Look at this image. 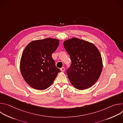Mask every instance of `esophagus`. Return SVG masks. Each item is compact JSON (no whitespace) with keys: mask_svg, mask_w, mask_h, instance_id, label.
<instances>
[{"mask_svg":"<svg viewBox=\"0 0 123 123\" xmlns=\"http://www.w3.org/2000/svg\"><path fill=\"white\" fill-rule=\"evenodd\" d=\"M60 70L61 72H64L65 71V68L64 67H62L61 68H60Z\"/></svg>","mask_w":123,"mask_h":123,"instance_id":"1","label":"esophagus"}]
</instances>
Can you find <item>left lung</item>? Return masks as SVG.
Masks as SVG:
<instances>
[{
    "mask_svg": "<svg viewBox=\"0 0 123 123\" xmlns=\"http://www.w3.org/2000/svg\"><path fill=\"white\" fill-rule=\"evenodd\" d=\"M63 44L72 63L67 70L70 82L79 90L89 88L97 81L102 71L103 61L99 50L93 43L76 37Z\"/></svg>",
    "mask_w": 123,
    "mask_h": 123,
    "instance_id": "obj_1",
    "label": "left lung"
}]
</instances>
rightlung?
Here are the masks:
<instances>
[{
    "mask_svg": "<svg viewBox=\"0 0 123 123\" xmlns=\"http://www.w3.org/2000/svg\"><path fill=\"white\" fill-rule=\"evenodd\" d=\"M59 44L58 39L47 38L32 41L24 49L20 62V72L24 80L32 88H48L60 72L51 56Z\"/></svg>",
    "mask_w": 123,
    "mask_h": 123,
    "instance_id": "right-lung-1",
    "label": "right lung"
}]
</instances>
